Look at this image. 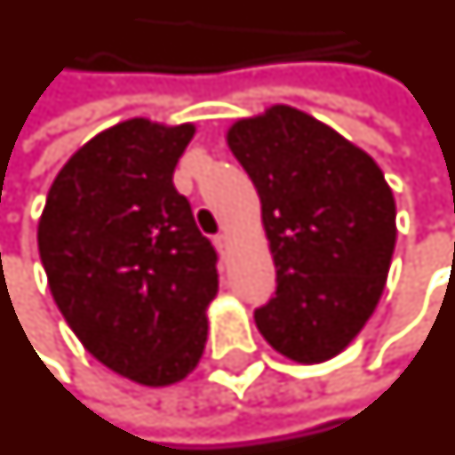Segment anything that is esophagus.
Wrapping results in <instances>:
<instances>
[{
    "mask_svg": "<svg viewBox=\"0 0 455 455\" xmlns=\"http://www.w3.org/2000/svg\"><path fill=\"white\" fill-rule=\"evenodd\" d=\"M214 243H217V249L221 251V253H227L228 246H231V238H228V234H219V236L214 238Z\"/></svg>",
    "mask_w": 455,
    "mask_h": 455,
    "instance_id": "34e87169",
    "label": "esophagus"
}]
</instances>
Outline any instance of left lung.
I'll use <instances>...</instances> for the list:
<instances>
[{"label":"left lung","mask_w":455,"mask_h":455,"mask_svg":"<svg viewBox=\"0 0 455 455\" xmlns=\"http://www.w3.org/2000/svg\"><path fill=\"white\" fill-rule=\"evenodd\" d=\"M260 196L275 295L256 327L288 360L317 364L360 335L379 303L396 243V206L379 164L291 106L227 132Z\"/></svg>","instance_id":"left-lung-1"}]
</instances>
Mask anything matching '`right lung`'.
<instances>
[{
  "label": "right lung",
  "instance_id": "add662e5",
  "mask_svg": "<svg viewBox=\"0 0 455 455\" xmlns=\"http://www.w3.org/2000/svg\"><path fill=\"white\" fill-rule=\"evenodd\" d=\"M195 125L132 117L61 167L39 219V256L61 315L108 370L182 382L206 345L217 251L174 189Z\"/></svg>",
  "mask_w": 455,
  "mask_h": 455
}]
</instances>
